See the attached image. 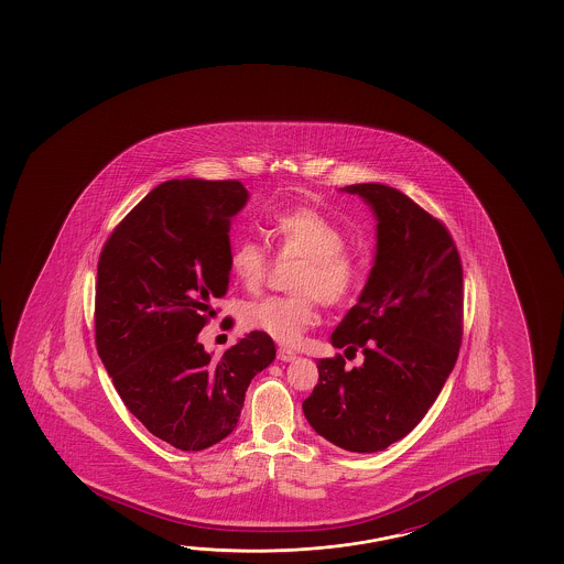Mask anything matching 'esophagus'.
<instances>
[{
  "label": "esophagus",
  "instance_id": "34e87169",
  "mask_svg": "<svg viewBox=\"0 0 564 564\" xmlns=\"http://www.w3.org/2000/svg\"><path fill=\"white\" fill-rule=\"evenodd\" d=\"M278 358L281 361H293L296 360V354L293 350H286V348H279Z\"/></svg>",
  "mask_w": 564,
  "mask_h": 564
}]
</instances>
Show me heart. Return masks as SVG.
Here are the masks:
<instances>
[{
  "mask_svg": "<svg viewBox=\"0 0 564 564\" xmlns=\"http://www.w3.org/2000/svg\"><path fill=\"white\" fill-rule=\"evenodd\" d=\"M268 231L279 259H301L291 275L295 293L246 303L240 308V323L246 330L265 334L283 346H296L313 324L316 299L323 305H341L358 289L360 261L346 248L340 226L316 208L281 210L269 220ZM271 265L273 259L261 241H231L228 271L246 291H258Z\"/></svg>",
  "mask_w": 564,
  "mask_h": 564,
  "instance_id": "b5f03b06",
  "label": "heart"
}]
</instances>
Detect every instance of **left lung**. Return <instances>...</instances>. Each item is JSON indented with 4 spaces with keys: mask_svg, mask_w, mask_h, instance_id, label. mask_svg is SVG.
Instances as JSON below:
<instances>
[{
    "mask_svg": "<svg viewBox=\"0 0 564 564\" xmlns=\"http://www.w3.org/2000/svg\"><path fill=\"white\" fill-rule=\"evenodd\" d=\"M370 204L378 246L368 283L333 333L334 348L361 350L316 361L306 421L350 453H378L411 433L438 398L462 341V263L453 236L398 188L344 186Z\"/></svg>",
    "mask_w": 564,
    "mask_h": 564,
    "instance_id": "left-lung-1",
    "label": "left lung"
}]
</instances>
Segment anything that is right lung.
Here are the masks:
<instances>
[{
	"instance_id": "add662e5",
	"label": "right lung",
	"mask_w": 564,
	"mask_h": 564,
	"mask_svg": "<svg viewBox=\"0 0 564 564\" xmlns=\"http://www.w3.org/2000/svg\"><path fill=\"white\" fill-rule=\"evenodd\" d=\"M250 198L240 181L155 186L104 243L96 348L123 405L178 451H204L238 425L251 379L275 344L246 334L214 360L198 340L228 291L231 218Z\"/></svg>"
}]
</instances>
